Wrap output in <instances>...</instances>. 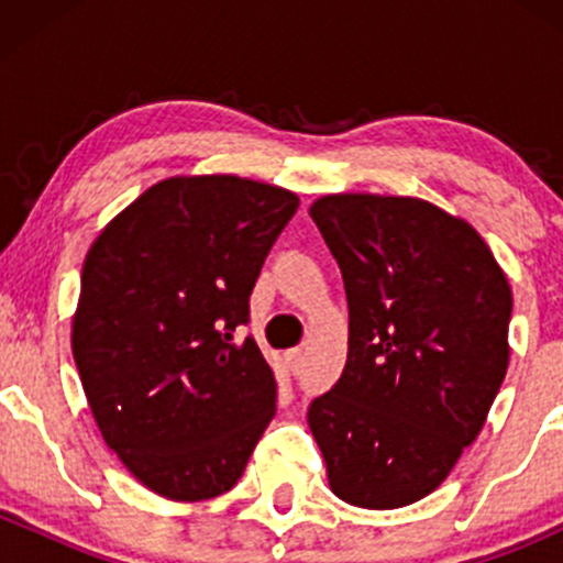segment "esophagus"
<instances>
[{"mask_svg": "<svg viewBox=\"0 0 563 563\" xmlns=\"http://www.w3.org/2000/svg\"><path fill=\"white\" fill-rule=\"evenodd\" d=\"M286 360H288L290 371L299 373L301 365H303V352H301V349H290V352H286Z\"/></svg>", "mask_w": 563, "mask_h": 563, "instance_id": "34e87169", "label": "esophagus"}]
</instances>
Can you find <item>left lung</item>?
I'll return each mask as SVG.
<instances>
[{
  "mask_svg": "<svg viewBox=\"0 0 563 563\" xmlns=\"http://www.w3.org/2000/svg\"><path fill=\"white\" fill-rule=\"evenodd\" d=\"M309 214L349 303L344 373L309 429L341 500L410 506L448 479L506 378L508 280L479 232L426 200L346 192Z\"/></svg>",
  "mask_w": 563,
  "mask_h": 563,
  "instance_id": "8db88e82",
  "label": "left lung"
}]
</instances>
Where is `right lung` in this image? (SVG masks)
I'll list each match as a JSON object with an SVG mask.
<instances>
[{"mask_svg": "<svg viewBox=\"0 0 563 563\" xmlns=\"http://www.w3.org/2000/svg\"><path fill=\"white\" fill-rule=\"evenodd\" d=\"M296 209L283 187L174 177L89 249L74 360L102 439L153 493H228L273 421V367L232 333L249 325L251 290Z\"/></svg>", "mask_w": 563, "mask_h": 563, "instance_id": "right-lung-1", "label": "right lung"}]
</instances>
